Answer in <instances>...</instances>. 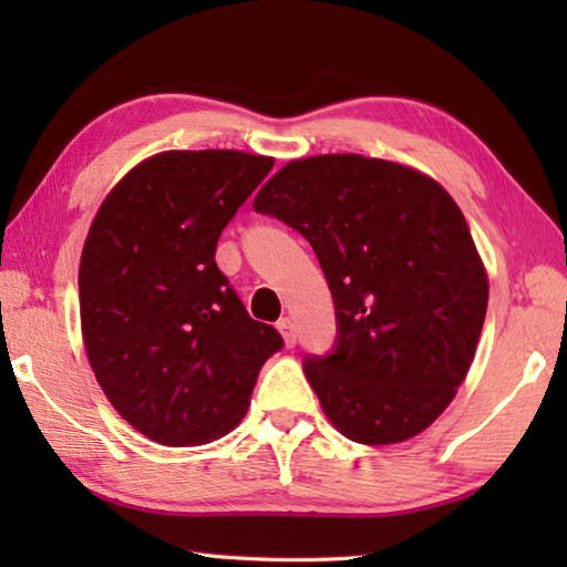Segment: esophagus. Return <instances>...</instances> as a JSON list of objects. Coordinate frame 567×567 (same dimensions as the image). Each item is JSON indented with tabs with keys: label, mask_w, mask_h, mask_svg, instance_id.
<instances>
[{
	"label": "esophagus",
	"mask_w": 567,
	"mask_h": 567,
	"mask_svg": "<svg viewBox=\"0 0 567 567\" xmlns=\"http://www.w3.org/2000/svg\"><path fill=\"white\" fill-rule=\"evenodd\" d=\"M277 330L282 332V338H285V344H287V348H295V344H297V330H295V322H292L290 318H282L280 322H277Z\"/></svg>",
	"instance_id": "1"
}]
</instances>
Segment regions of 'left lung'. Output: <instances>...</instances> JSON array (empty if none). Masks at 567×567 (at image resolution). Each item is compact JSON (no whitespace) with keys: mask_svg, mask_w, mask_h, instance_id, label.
Segmentation results:
<instances>
[{"mask_svg":"<svg viewBox=\"0 0 567 567\" xmlns=\"http://www.w3.org/2000/svg\"><path fill=\"white\" fill-rule=\"evenodd\" d=\"M255 209L312 245L332 292L338 338L302 360L332 425L364 445L433 425L487 310L485 267L453 197L395 162L320 155L277 172Z\"/></svg>","mask_w":567,"mask_h":567,"instance_id":"left-lung-1","label":"left lung"}]
</instances>
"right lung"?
I'll list each match as a JSON object with an SVG mask.
<instances>
[{
	"mask_svg": "<svg viewBox=\"0 0 567 567\" xmlns=\"http://www.w3.org/2000/svg\"><path fill=\"white\" fill-rule=\"evenodd\" d=\"M270 169L272 157L235 150L162 152L110 192L90 227L84 348L114 410L155 443L229 433L282 350L215 262L219 235Z\"/></svg>",
	"mask_w": 567,
	"mask_h": 567,
	"instance_id": "add662e5",
	"label": "right lung"
}]
</instances>
